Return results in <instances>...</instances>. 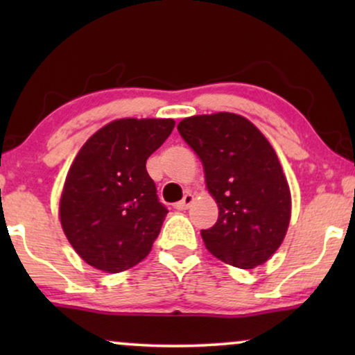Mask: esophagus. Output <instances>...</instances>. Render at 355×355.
Returning a JSON list of instances; mask_svg holds the SVG:
<instances>
[{
  "label": "esophagus",
  "instance_id": "1",
  "mask_svg": "<svg viewBox=\"0 0 355 355\" xmlns=\"http://www.w3.org/2000/svg\"><path fill=\"white\" fill-rule=\"evenodd\" d=\"M192 202H193V196L191 192H187L181 202L174 203V208H176V210H187V208L192 205Z\"/></svg>",
  "mask_w": 355,
  "mask_h": 355
}]
</instances>
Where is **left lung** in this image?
Listing matches in <instances>:
<instances>
[{"mask_svg": "<svg viewBox=\"0 0 355 355\" xmlns=\"http://www.w3.org/2000/svg\"><path fill=\"white\" fill-rule=\"evenodd\" d=\"M202 159L218 220L202 230L216 259L249 270L278 250L291 220V192L276 152L265 135L234 113L200 114L178 124Z\"/></svg>", "mask_w": 355, "mask_h": 355, "instance_id": "1", "label": "left lung"}]
</instances>
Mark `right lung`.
<instances>
[{"label":"right lung","mask_w":355,"mask_h":355,"mask_svg":"<svg viewBox=\"0 0 355 355\" xmlns=\"http://www.w3.org/2000/svg\"><path fill=\"white\" fill-rule=\"evenodd\" d=\"M173 119H116L79 150L60 200L62 231L82 260L119 273L150 254L166 216L145 163Z\"/></svg>","instance_id":"add662e5"}]
</instances>
